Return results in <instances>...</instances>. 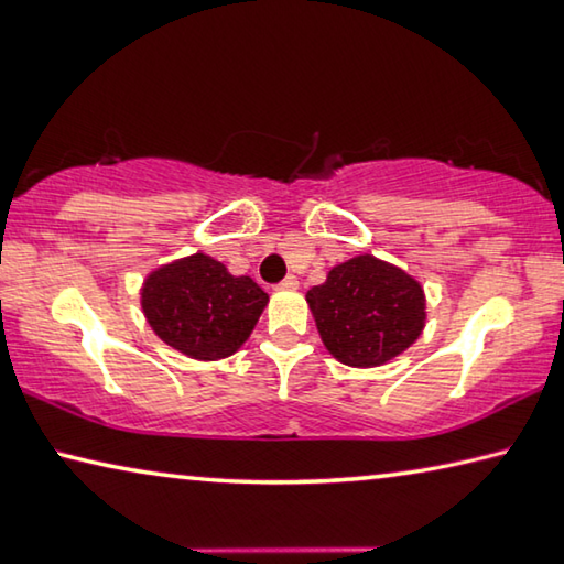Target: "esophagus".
I'll list each match as a JSON object with an SVG mask.
<instances>
[{
	"instance_id": "34e87169",
	"label": "esophagus",
	"mask_w": 564,
	"mask_h": 564,
	"mask_svg": "<svg viewBox=\"0 0 564 564\" xmlns=\"http://www.w3.org/2000/svg\"><path fill=\"white\" fill-rule=\"evenodd\" d=\"M279 289H299V281H296V275H285V279L279 283Z\"/></svg>"
}]
</instances>
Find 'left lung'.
Wrapping results in <instances>:
<instances>
[{"label":"left lung","instance_id":"8db88e82","mask_svg":"<svg viewBox=\"0 0 564 564\" xmlns=\"http://www.w3.org/2000/svg\"><path fill=\"white\" fill-rule=\"evenodd\" d=\"M318 334L346 366H381L424 328V291L401 268L356 256L306 293Z\"/></svg>","mask_w":564,"mask_h":564}]
</instances>
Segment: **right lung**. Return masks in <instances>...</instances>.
Returning a JSON list of instances; mask_svg holds the SVG:
<instances>
[{
	"instance_id": "obj_1",
	"label": "right lung",
	"mask_w": 564,
	"mask_h": 564,
	"mask_svg": "<svg viewBox=\"0 0 564 564\" xmlns=\"http://www.w3.org/2000/svg\"><path fill=\"white\" fill-rule=\"evenodd\" d=\"M265 303L268 293L253 279L230 275L203 253L158 268L142 285L148 324L167 346L200 361L236 354Z\"/></svg>"
}]
</instances>
